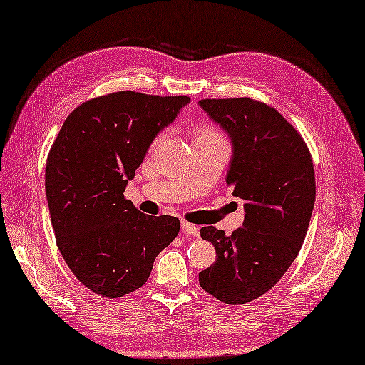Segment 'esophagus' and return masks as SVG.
Here are the masks:
<instances>
[{
  "mask_svg": "<svg viewBox=\"0 0 365 365\" xmlns=\"http://www.w3.org/2000/svg\"><path fill=\"white\" fill-rule=\"evenodd\" d=\"M181 229L184 230L185 234H189V235H192V237H198L200 235V229L195 226V225H192V223H189V221H182L181 223Z\"/></svg>",
  "mask_w": 365,
  "mask_h": 365,
  "instance_id": "obj_1",
  "label": "esophagus"
}]
</instances>
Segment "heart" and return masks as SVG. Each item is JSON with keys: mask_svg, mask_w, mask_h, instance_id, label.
<instances>
[{"mask_svg": "<svg viewBox=\"0 0 365 365\" xmlns=\"http://www.w3.org/2000/svg\"><path fill=\"white\" fill-rule=\"evenodd\" d=\"M198 138H201V139H220L221 136H220V133L212 125H201L198 133H197V138H195V139H198Z\"/></svg>", "mask_w": 365, "mask_h": 365, "instance_id": "b5f03b06", "label": "heart"}]
</instances>
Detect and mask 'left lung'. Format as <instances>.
Returning a JSON list of instances; mask_svg holds the SVG:
<instances>
[{
    "label": "left lung",
    "instance_id": "1",
    "mask_svg": "<svg viewBox=\"0 0 365 365\" xmlns=\"http://www.w3.org/2000/svg\"><path fill=\"white\" fill-rule=\"evenodd\" d=\"M200 106L232 140L226 184L246 202L243 227L230 235L213 226L200 230L217 251L200 285L242 305L269 291L300 251L316 200L313 159L300 133L269 105L237 97Z\"/></svg>",
    "mask_w": 365,
    "mask_h": 365
}]
</instances>
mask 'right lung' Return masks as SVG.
I'll return each mask as SVG.
<instances>
[{
    "label": "right lung",
    "instance_id": "obj_1",
    "mask_svg": "<svg viewBox=\"0 0 365 365\" xmlns=\"http://www.w3.org/2000/svg\"><path fill=\"white\" fill-rule=\"evenodd\" d=\"M187 96L118 91L78 105L52 144L44 187L58 251L83 285L108 299L136 291L180 220L139 212L123 197L156 135Z\"/></svg>",
    "mask_w": 365,
    "mask_h": 365
}]
</instances>
